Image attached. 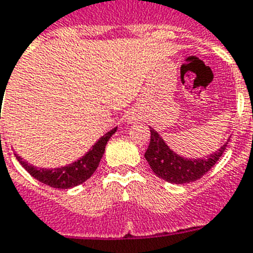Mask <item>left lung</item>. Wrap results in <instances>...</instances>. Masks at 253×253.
<instances>
[{
    "mask_svg": "<svg viewBox=\"0 0 253 253\" xmlns=\"http://www.w3.org/2000/svg\"><path fill=\"white\" fill-rule=\"evenodd\" d=\"M150 144L145 153V159L159 178L175 184L190 183L201 178L220 159L229 141L204 159H187L170 150L155 129L150 128Z\"/></svg>",
    "mask_w": 253,
    "mask_h": 253,
    "instance_id": "1",
    "label": "left lung"
}]
</instances>
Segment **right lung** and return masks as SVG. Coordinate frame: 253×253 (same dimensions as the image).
Segmentation results:
<instances>
[{
    "label": "right lung",
    "instance_id": "add662e5",
    "mask_svg": "<svg viewBox=\"0 0 253 253\" xmlns=\"http://www.w3.org/2000/svg\"><path fill=\"white\" fill-rule=\"evenodd\" d=\"M116 131H117V127L102 136L84 157L69 166L61 167V168H35L34 166L26 163L25 160H23V158H20L19 155H16V159L30 173V175H33L35 179H38L42 183L53 188H71L84 183L86 179L93 175V173L99 166L103 154H104L105 145Z\"/></svg>",
    "mask_w": 253,
    "mask_h": 253
}]
</instances>
